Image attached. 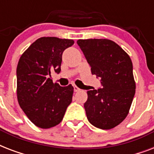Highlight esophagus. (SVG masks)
I'll list each match as a JSON object with an SVG mask.
<instances>
[{
	"mask_svg": "<svg viewBox=\"0 0 154 154\" xmlns=\"http://www.w3.org/2000/svg\"><path fill=\"white\" fill-rule=\"evenodd\" d=\"M73 89H74V92H78L81 90V89H80L77 86H76V85H74V86H73Z\"/></svg>",
	"mask_w": 154,
	"mask_h": 154,
	"instance_id": "34e87169",
	"label": "esophagus"
}]
</instances>
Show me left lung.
<instances>
[{"label": "left lung", "instance_id": "left-lung-1", "mask_svg": "<svg viewBox=\"0 0 154 154\" xmlns=\"http://www.w3.org/2000/svg\"><path fill=\"white\" fill-rule=\"evenodd\" d=\"M77 43L92 74L101 79V88L87 91L84 104L87 118L97 128L112 129L126 117L135 94L131 59L110 40H78Z\"/></svg>", "mask_w": 154, "mask_h": 154}]
</instances>
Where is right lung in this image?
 Here are the masks:
<instances>
[{
	"label": "right lung",
	"instance_id": "1",
	"mask_svg": "<svg viewBox=\"0 0 154 154\" xmlns=\"http://www.w3.org/2000/svg\"><path fill=\"white\" fill-rule=\"evenodd\" d=\"M74 44L72 40L41 37L23 53L17 68L18 103L28 118L42 129L56 126L62 121L72 102V85L53 83L51 72H60L62 53Z\"/></svg>",
	"mask_w": 154,
	"mask_h": 154
}]
</instances>
